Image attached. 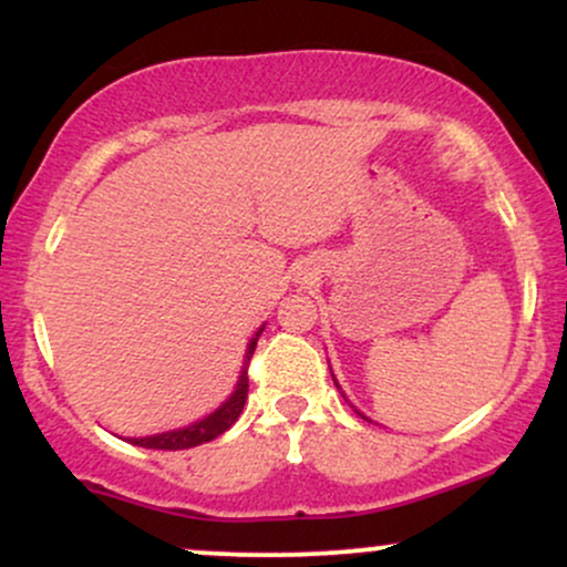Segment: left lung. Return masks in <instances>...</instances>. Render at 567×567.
<instances>
[{
  "mask_svg": "<svg viewBox=\"0 0 567 567\" xmlns=\"http://www.w3.org/2000/svg\"><path fill=\"white\" fill-rule=\"evenodd\" d=\"M362 419H365V415H362Z\"/></svg>",
  "mask_w": 567,
  "mask_h": 567,
  "instance_id": "obj_1",
  "label": "left lung"
}]
</instances>
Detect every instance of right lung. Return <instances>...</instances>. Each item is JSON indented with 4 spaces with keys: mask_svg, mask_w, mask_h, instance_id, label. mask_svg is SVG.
I'll return each instance as SVG.
<instances>
[{
    "mask_svg": "<svg viewBox=\"0 0 567 567\" xmlns=\"http://www.w3.org/2000/svg\"><path fill=\"white\" fill-rule=\"evenodd\" d=\"M258 336H261V330H258L256 338L247 343L245 365H243V373H239L237 386H234L231 396L216 410V413L205 415V419L197 421V424H192L186 429H175V432L154 434V437H133L130 442H133V445H141V447H154V451H186V447H197V445H202V442H210V440L220 437V434H224L226 429H229L234 421L239 419V413H243V408H245V400H247V365H250V357H252V351H256Z\"/></svg>",
    "mask_w": 567,
    "mask_h": 567,
    "instance_id": "1",
    "label": "right lung"
}]
</instances>
